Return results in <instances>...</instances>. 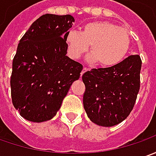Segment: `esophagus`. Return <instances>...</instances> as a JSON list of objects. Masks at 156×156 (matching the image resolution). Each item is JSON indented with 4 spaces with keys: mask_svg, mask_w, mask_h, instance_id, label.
<instances>
[{
    "mask_svg": "<svg viewBox=\"0 0 156 156\" xmlns=\"http://www.w3.org/2000/svg\"><path fill=\"white\" fill-rule=\"evenodd\" d=\"M87 71H88V69H87V68H86V67H83V70H82V72H81V77L83 76V73H86Z\"/></svg>",
    "mask_w": 156,
    "mask_h": 156,
    "instance_id": "obj_1",
    "label": "esophagus"
}]
</instances>
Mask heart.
Returning <instances> with one entry per match:
<instances>
[{
  "label": "heart",
  "instance_id": "b5f03b06",
  "mask_svg": "<svg viewBox=\"0 0 156 156\" xmlns=\"http://www.w3.org/2000/svg\"><path fill=\"white\" fill-rule=\"evenodd\" d=\"M68 52L78 58L90 46V62L102 67H112L125 58L129 48V36L126 30L109 21H92L83 26L81 33L71 30L66 37Z\"/></svg>",
  "mask_w": 156,
  "mask_h": 156
}]
</instances>
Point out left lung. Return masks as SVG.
<instances>
[{"label":"left lung","mask_w":156,"mask_h":156,"mask_svg":"<svg viewBox=\"0 0 156 156\" xmlns=\"http://www.w3.org/2000/svg\"><path fill=\"white\" fill-rule=\"evenodd\" d=\"M141 67L140 56L130 55L115 66L83 73V108L90 121L111 127L126 119L140 90Z\"/></svg>","instance_id":"left-lung-1"}]
</instances>
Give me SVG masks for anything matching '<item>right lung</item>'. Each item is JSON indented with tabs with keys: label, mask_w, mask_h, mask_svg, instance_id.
I'll use <instances>...</instances> for the list:
<instances>
[{
	"label": "right lung",
	"mask_w": 156,
	"mask_h": 156,
	"mask_svg": "<svg viewBox=\"0 0 156 156\" xmlns=\"http://www.w3.org/2000/svg\"><path fill=\"white\" fill-rule=\"evenodd\" d=\"M74 22L70 14H46L20 39L10 78L14 108L25 119L41 122L60 109L83 66L66 56V37Z\"/></svg>",
	"instance_id": "obj_1"
}]
</instances>
